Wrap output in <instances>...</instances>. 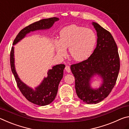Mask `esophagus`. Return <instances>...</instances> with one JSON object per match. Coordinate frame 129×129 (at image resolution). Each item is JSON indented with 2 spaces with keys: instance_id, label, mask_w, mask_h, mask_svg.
Returning <instances> with one entry per match:
<instances>
[{
  "instance_id": "34e87169",
  "label": "esophagus",
  "mask_w": 129,
  "mask_h": 129,
  "mask_svg": "<svg viewBox=\"0 0 129 129\" xmlns=\"http://www.w3.org/2000/svg\"><path fill=\"white\" fill-rule=\"evenodd\" d=\"M65 70H66V71L67 73L71 72V69H70V67L69 66H66V67H65Z\"/></svg>"
}]
</instances>
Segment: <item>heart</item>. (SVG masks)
Returning <instances> with one entry per match:
<instances>
[{"label":"heart","mask_w":129,"mask_h":129,"mask_svg":"<svg viewBox=\"0 0 129 129\" xmlns=\"http://www.w3.org/2000/svg\"><path fill=\"white\" fill-rule=\"evenodd\" d=\"M60 41L55 43L56 50L64 56L66 48H69L71 58L77 61H83L91 55L96 42L95 33L90 29L77 25L65 27L59 33Z\"/></svg>","instance_id":"heart-1"}]
</instances>
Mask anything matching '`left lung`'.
Segmentation results:
<instances>
[{
	"mask_svg": "<svg viewBox=\"0 0 129 129\" xmlns=\"http://www.w3.org/2000/svg\"><path fill=\"white\" fill-rule=\"evenodd\" d=\"M97 33V44L93 53L87 59L71 65L75 77L78 96L87 104H96L109 95L117 81L120 60L117 44L110 33L100 24L92 22ZM98 75L103 79L100 88L93 89L90 79Z\"/></svg>",
	"mask_w": 129,
	"mask_h": 129,
	"instance_id": "8db88e82",
	"label": "left lung"
}]
</instances>
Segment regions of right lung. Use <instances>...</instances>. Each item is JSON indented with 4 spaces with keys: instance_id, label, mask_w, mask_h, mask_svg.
<instances>
[{
    "instance_id": "1",
    "label": "right lung",
    "mask_w": 129,
    "mask_h": 129,
    "mask_svg": "<svg viewBox=\"0 0 129 129\" xmlns=\"http://www.w3.org/2000/svg\"><path fill=\"white\" fill-rule=\"evenodd\" d=\"M58 20H59L58 18L53 17L44 19L29 24L19 33L14 39L13 45L24 38L27 34L31 31L49 29L52 26L54 23ZM10 64L17 86L27 100L39 106H46L54 100L58 92L59 84L63 78V70L65 67L64 64H57L49 70L47 73V77L44 78L42 83L35 88V90L23 83L17 74L14 64V47H12L10 53Z\"/></svg>"
}]
</instances>
